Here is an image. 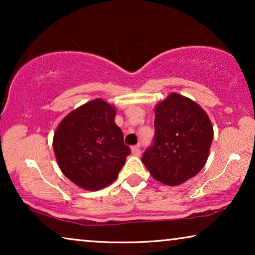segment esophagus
Masks as SVG:
<instances>
[{"mask_svg": "<svg viewBox=\"0 0 255 255\" xmlns=\"http://www.w3.org/2000/svg\"><path fill=\"white\" fill-rule=\"evenodd\" d=\"M131 152H132V154L135 155V156L140 155V148H139V146H132Z\"/></svg>", "mask_w": 255, "mask_h": 255, "instance_id": "34e87169", "label": "esophagus"}]
</instances>
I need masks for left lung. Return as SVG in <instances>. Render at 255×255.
Instances as JSON below:
<instances>
[{"instance_id": "8db88e82", "label": "left lung", "mask_w": 255, "mask_h": 255, "mask_svg": "<svg viewBox=\"0 0 255 255\" xmlns=\"http://www.w3.org/2000/svg\"><path fill=\"white\" fill-rule=\"evenodd\" d=\"M154 139L141 161L156 181L179 186L207 162L214 138L208 115L188 97L172 93L155 107Z\"/></svg>"}]
</instances>
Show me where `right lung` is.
I'll return each instance as SVG.
<instances>
[{
	"label": "right lung",
	"mask_w": 255,
	"mask_h": 255,
	"mask_svg": "<svg viewBox=\"0 0 255 255\" xmlns=\"http://www.w3.org/2000/svg\"><path fill=\"white\" fill-rule=\"evenodd\" d=\"M115 115L116 108L96 99L69 113L55 130L53 149L58 165L82 189L109 186L130 155Z\"/></svg>",
	"instance_id": "right-lung-1"
}]
</instances>
